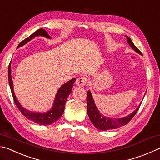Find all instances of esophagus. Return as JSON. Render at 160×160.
<instances>
[{"label":"esophagus","mask_w":160,"mask_h":160,"mask_svg":"<svg viewBox=\"0 0 160 160\" xmlns=\"http://www.w3.org/2000/svg\"><path fill=\"white\" fill-rule=\"evenodd\" d=\"M88 82V78H86L85 77H80L78 78L76 80V85L79 87H84Z\"/></svg>","instance_id":"1"}]
</instances>
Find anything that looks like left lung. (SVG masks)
<instances>
[{
  "label": "left lung",
  "mask_w": 160,
  "mask_h": 160,
  "mask_svg": "<svg viewBox=\"0 0 160 160\" xmlns=\"http://www.w3.org/2000/svg\"><path fill=\"white\" fill-rule=\"evenodd\" d=\"M126 38L127 39V42H128L129 45L132 47L133 50H134L136 52H138V53L140 54L143 55L141 51L139 50L132 42V40L127 36ZM139 107H140V106H139L134 111L131 113L130 115H129L128 116H126V117L124 118H108L101 115L100 112L98 111V110L97 109V106H96L94 103V99H93L92 98L91 92L88 91V94H87V110H88V116L90 120L92 122V123L94 124L96 128L99 130L105 131L110 129H118L122 126L126 125V124L127 123H129V122H130V120L133 118V116L136 115V113L137 112Z\"/></svg>",
  "instance_id": "left-lung-1"
}]
</instances>
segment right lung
I'll return each mask as SVG.
<instances>
[{
  "label": "right lung",
  "instance_id": "add662e5",
  "mask_svg": "<svg viewBox=\"0 0 160 160\" xmlns=\"http://www.w3.org/2000/svg\"><path fill=\"white\" fill-rule=\"evenodd\" d=\"M38 36H42L45 38H50V36H49L47 31L43 29V28H40V29L36 31L35 33L31 34L29 37L27 38L25 40L20 42L17 48H19L21 47V46L25 45L26 43L30 41L31 40L34 38L35 37ZM8 80H9L10 88L11 89L12 95L14 103H15L17 108H18L20 110V112L22 113V115H24L26 118L28 119V120L33 121V122L36 124H42V125H50V124L54 123V122L59 120L61 116L63 115V111H64L66 101L67 100V98L69 94H70V93L71 92L72 85H73V83L75 81V79L73 78V79L68 81V82L65 83L64 85H63L58 90V92L56 95V98H55L53 107H52V108L50 111L45 113L30 112L29 110L23 108L21 106V104L19 103V101H17L13 90V84L11 78L10 63L9 64V66H8Z\"/></svg>",
  "mask_w": 160,
  "mask_h": 160
}]
</instances>
